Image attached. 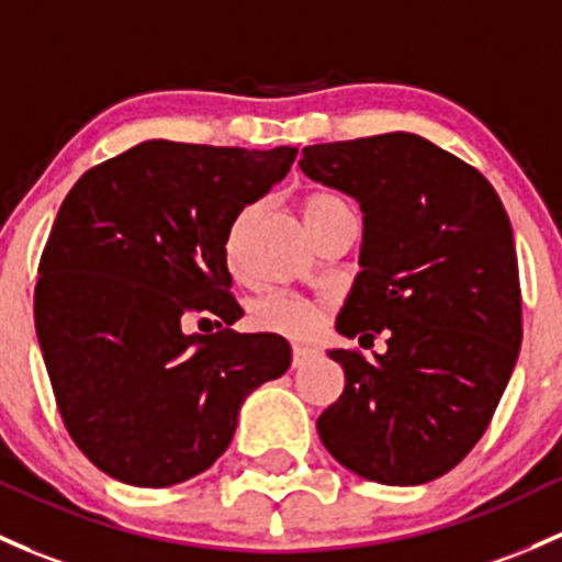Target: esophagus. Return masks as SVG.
Segmentation results:
<instances>
[{"mask_svg": "<svg viewBox=\"0 0 562 562\" xmlns=\"http://www.w3.org/2000/svg\"><path fill=\"white\" fill-rule=\"evenodd\" d=\"M315 356V350L312 347H301V345H293V352H291V366L293 369H299V366H304L306 360Z\"/></svg>", "mask_w": 562, "mask_h": 562, "instance_id": "obj_1", "label": "esophagus"}]
</instances>
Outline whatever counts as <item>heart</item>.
Masks as SVG:
<instances>
[{
	"instance_id": "obj_1",
	"label": "heart",
	"mask_w": 562,
	"mask_h": 562,
	"mask_svg": "<svg viewBox=\"0 0 562 562\" xmlns=\"http://www.w3.org/2000/svg\"><path fill=\"white\" fill-rule=\"evenodd\" d=\"M350 210L345 199L334 196L328 191H312L301 199V215H304L306 228L312 234L334 217L336 212H345ZM252 215V206H245V210L236 215L232 232H228L226 239V252H228V261L234 263L236 258V245H239V234L245 228V223L250 221ZM323 306L317 301L310 299H301V296H291V293H269V296L258 299L250 310V326L261 334H274V336H285V339L293 341H304L312 339L323 326Z\"/></svg>"
}]
</instances>
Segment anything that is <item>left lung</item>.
<instances>
[{
    "label": "left lung",
    "instance_id": "obj_1",
    "mask_svg": "<svg viewBox=\"0 0 562 562\" xmlns=\"http://www.w3.org/2000/svg\"><path fill=\"white\" fill-rule=\"evenodd\" d=\"M301 172L363 210V250L336 330L387 352L330 350L345 393L317 434L345 469L380 484L439 480L474 450L522 341L512 223L471 164L417 134L304 147Z\"/></svg>",
    "mask_w": 562,
    "mask_h": 562
}]
</instances>
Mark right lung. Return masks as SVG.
<instances>
[{
  "label": "right lung",
  "mask_w": 562,
  "mask_h": 562,
  "mask_svg": "<svg viewBox=\"0 0 562 562\" xmlns=\"http://www.w3.org/2000/svg\"><path fill=\"white\" fill-rule=\"evenodd\" d=\"M296 147L150 139L64 199L40 258L34 326L56 406L99 471L169 487L232 445L239 406L291 366L274 334H236L226 239ZM212 322V335L187 323Z\"/></svg>",
  "instance_id": "obj_1"
}]
</instances>
